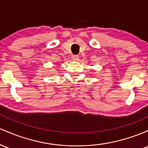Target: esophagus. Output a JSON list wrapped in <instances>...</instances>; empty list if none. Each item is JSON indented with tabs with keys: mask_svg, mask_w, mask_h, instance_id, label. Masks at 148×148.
<instances>
[{
	"mask_svg": "<svg viewBox=\"0 0 148 148\" xmlns=\"http://www.w3.org/2000/svg\"><path fill=\"white\" fill-rule=\"evenodd\" d=\"M72 59L75 61H79V56L78 55H73Z\"/></svg>",
	"mask_w": 148,
	"mask_h": 148,
	"instance_id": "34e87169",
	"label": "esophagus"
}]
</instances>
